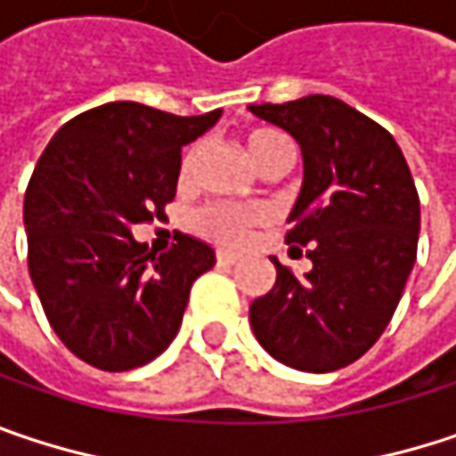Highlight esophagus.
Listing matches in <instances>:
<instances>
[{"label": "esophagus", "mask_w": 456, "mask_h": 456, "mask_svg": "<svg viewBox=\"0 0 456 456\" xmlns=\"http://www.w3.org/2000/svg\"><path fill=\"white\" fill-rule=\"evenodd\" d=\"M240 258H242V256H240L237 250H224V248L216 250V261H219V264H237Z\"/></svg>", "instance_id": "1"}]
</instances>
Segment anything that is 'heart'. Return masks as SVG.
Masks as SVG:
<instances>
[{"label": "heart", "instance_id": "b5f03b06", "mask_svg": "<svg viewBox=\"0 0 456 456\" xmlns=\"http://www.w3.org/2000/svg\"><path fill=\"white\" fill-rule=\"evenodd\" d=\"M245 148L250 153V159L261 167L266 159H271L273 153L279 151H287L292 148L287 135H281L279 130H271V127H256L245 135ZM195 156H198V148H187L180 159V169H177V177H180V185H187L190 177H192V167H195ZM261 222V214L256 208H248V206H237V203H208L198 211L195 216V227L200 229L206 237L211 240H219V242H240L245 237V232L250 227H256Z\"/></svg>", "mask_w": 456, "mask_h": 456}]
</instances>
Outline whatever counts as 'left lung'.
Listing matches in <instances>:
<instances>
[{
	"mask_svg": "<svg viewBox=\"0 0 456 456\" xmlns=\"http://www.w3.org/2000/svg\"><path fill=\"white\" fill-rule=\"evenodd\" d=\"M250 111L303 148L305 180L287 242L313 261L297 279L273 258L276 281L253 300L250 326L279 362L329 373L389 326L418 258L420 198L392 133L350 104L313 94Z\"/></svg>",
	"mask_w": 456,
	"mask_h": 456,
	"instance_id": "1",
	"label": "left lung"
}]
</instances>
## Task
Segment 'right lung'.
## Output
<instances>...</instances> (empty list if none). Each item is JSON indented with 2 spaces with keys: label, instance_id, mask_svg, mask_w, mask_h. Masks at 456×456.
<instances>
[{
  "label": "right lung",
  "instance_id": "obj_1",
  "mask_svg": "<svg viewBox=\"0 0 456 456\" xmlns=\"http://www.w3.org/2000/svg\"><path fill=\"white\" fill-rule=\"evenodd\" d=\"M219 114L111 102L72 117L41 153L22 208L28 271L54 334L83 362L133 370L177 337L195 279L216 264L214 250L177 232L156 256L130 229L164 216L183 145Z\"/></svg>",
  "mask_w": 456,
  "mask_h": 456
}]
</instances>
